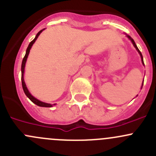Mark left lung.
<instances>
[{"label":"left lung","instance_id":"left-lung-1","mask_svg":"<svg viewBox=\"0 0 156 156\" xmlns=\"http://www.w3.org/2000/svg\"><path fill=\"white\" fill-rule=\"evenodd\" d=\"M127 37H128V38H129V39H130V41H131V42H132V43H133V46H134V47H135V48H136V50H137V51H138V53H140V56H141V59H142V62H143V64H144V59H143V56H142V53H141V52H140V50H139V49H138V48H137V47H136V44H135V42H134V41H133V38H132V37H130V36H129V35H127ZM143 84H144V82H143Z\"/></svg>","mask_w":156,"mask_h":156}]
</instances>
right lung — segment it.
I'll list each match as a JSON object with an SVG mask.
<instances>
[{
  "label": "right lung",
  "instance_id": "right-lung-1",
  "mask_svg": "<svg viewBox=\"0 0 156 156\" xmlns=\"http://www.w3.org/2000/svg\"><path fill=\"white\" fill-rule=\"evenodd\" d=\"M44 29L41 30L40 31H39L38 33H37V34H36L35 37H34V39L33 41H31V42H30V44H29V47L27 48V50H26V55H25L24 58H23V62H22V68H21V71H22V76H21V79H22V85H23V90H24L25 94H26V95L29 98V100H31L32 103H34V104H36L37 106H42V107H51V106H53V105L55 104H50V103H44V102H41L40 101V100H37L36 98H34V97H33L32 95H31V94L29 93V90L27 89V87H26V84H25V81H24V78H23V75H24V69H25V65H26V59H27V57L28 56H29V51H30V49H31V46L33 45V44L34 43V41H36V39L37 38V37L39 36V34H41V33L42 32V31H43Z\"/></svg>",
  "mask_w": 156,
  "mask_h": 156
}]
</instances>
